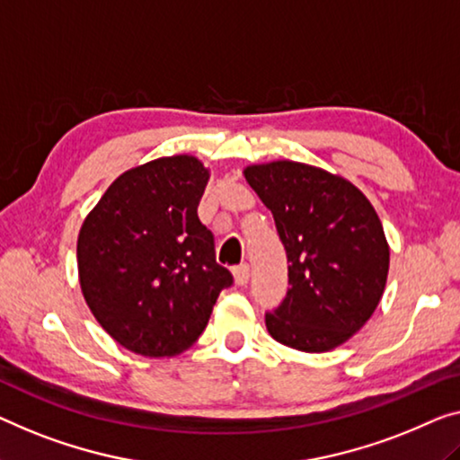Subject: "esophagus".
<instances>
[{"label":"esophagus","mask_w":460,"mask_h":460,"mask_svg":"<svg viewBox=\"0 0 460 460\" xmlns=\"http://www.w3.org/2000/svg\"><path fill=\"white\" fill-rule=\"evenodd\" d=\"M233 280H235L237 287L248 285V280H250V266L248 264L237 266V269L233 270Z\"/></svg>","instance_id":"34e87169"}]
</instances>
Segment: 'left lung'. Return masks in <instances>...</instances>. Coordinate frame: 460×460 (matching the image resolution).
Segmentation results:
<instances>
[{
  "mask_svg": "<svg viewBox=\"0 0 460 460\" xmlns=\"http://www.w3.org/2000/svg\"><path fill=\"white\" fill-rule=\"evenodd\" d=\"M272 212L289 262V291L266 328L280 345L324 353L372 318L388 279L390 248L372 202L345 177L297 161L243 169Z\"/></svg>",
  "mask_w": 460,
  "mask_h": 460,
  "instance_id": "1",
  "label": "left lung"
}]
</instances>
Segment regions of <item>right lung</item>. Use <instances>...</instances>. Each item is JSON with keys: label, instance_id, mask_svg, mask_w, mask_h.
Instances as JSON below:
<instances>
[{"label": "right lung", "instance_id": "add662e5", "mask_svg": "<svg viewBox=\"0 0 460 460\" xmlns=\"http://www.w3.org/2000/svg\"><path fill=\"white\" fill-rule=\"evenodd\" d=\"M208 180L196 156H161L121 173L82 223V296L102 331L136 355L186 351L233 283L198 218Z\"/></svg>", "mask_w": 460, "mask_h": 460}]
</instances>
